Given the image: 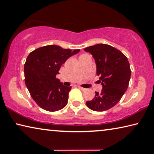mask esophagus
I'll list each match as a JSON object with an SVG mask.
<instances>
[{"label": "esophagus", "instance_id": "34e87169", "mask_svg": "<svg viewBox=\"0 0 154 154\" xmlns=\"http://www.w3.org/2000/svg\"><path fill=\"white\" fill-rule=\"evenodd\" d=\"M79 88L81 90H82V91H86V88H82V87H80V86H79Z\"/></svg>", "mask_w": 154, "mask_h": 154}]
</instances>
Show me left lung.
Returning a JSON list of instances; mask_svg holds the SVG:
<instances>
[{
	"instance_id": "left-lung-1",
	"label": "left lung",
	"mask_w": 154,
	"mask_h": 154,
	"mask_svg": "<svg viewBox=\"0 0 154 154\" xmlns=\"http://www.w3.org/2000/svg\"><path fill=\"white\" fill-rule=\"evenodd\" d=\"M84 51L94 57L102 85L101 92H95L94 98L86 101V105L92 110L106 111L118 103L128 89L131 77L130 63L123 53L108 45L99 44Z\"/></svg>"
}]
</instances>
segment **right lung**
I'll use <instances>...</instances> for the list:
<instances>
[{
  "label": "right lung",
  "instance_id": "right-lung-1",
  "mask_svg": "<svg viewBox=\"0 0 154 154\" xmlns=\"http://www.w3.org/2000/svg\"><path fill=\"white\" fill-rule=\"evenodd\" d=\"M79 51L48 45L29 53L24 67V81L31 97L40 108L55 112L66 106L71 86H64L56 75L66 61Z\"/></svg>",
  "mask_w": 154,
  "mask_h": 154
}]
</instances>
